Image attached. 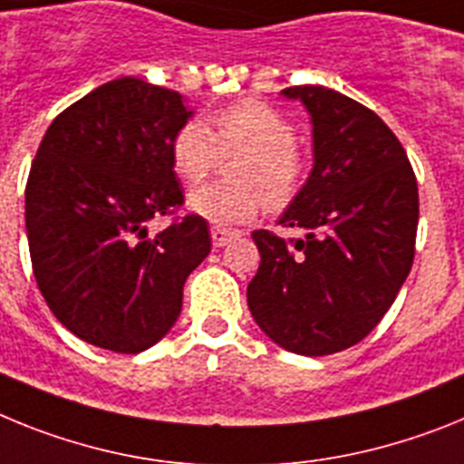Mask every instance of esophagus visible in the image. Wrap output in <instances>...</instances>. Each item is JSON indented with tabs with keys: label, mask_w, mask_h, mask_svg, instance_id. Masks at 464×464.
I'll return each mask as SVG.
<instances>
[{
	"label": "esophagus",
	"mask_w": 464,
	"mask_h": 464,
	"mask_svg": "<svg viewBox=\"0 0 464 464\" xmlns=\"http://www.w3.org/2000/svg\"><path fill=\"white\" fill-rule=\"evenodd\" d=\"M209 233H212V243H215V247H224V245L231 243L233 237L240 236V233L233 231V228H224V227H212L209 228Z\"/></svg>",
	"instance_id": "obj_1"
}]
</instances>
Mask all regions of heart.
Masks as SVG:
<instances>
[{
  "instance_id": "1",
  "label": "heart",
  "mask_w": 464,
  "mask_h": 464,
  "mask_svg": "<svg viewBox=\"0 0 464 464\" xmlns=\"http://www.w3.org/2000/svg\"><path fill=\"white\" fill-rule=\"evenodd\" d=\"M233 182L208 184L188 196V208L215 224H243L259 209L292 208L308 182V160L296 144V128L271 104L240 100L212 119V130L191 119L170 140V159L184 184L205 182L221 156H233Z\"/></svg>"
}]
</instances>
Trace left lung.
<instances>
[{
  "instance_id": "8db88e82",
  "label": "left lung",
  "mask_w": 464,
  "mask_h": 464,
  "mask_svg": "<svg viewBox=\"0 0 464 464\" xmlns=\"http://www.w3.org/2000/svg\"><path fill=\"white\" fill-rule=\"evenodd\" d=\"M313 116L315 168L282 215L304 237L255 231L247 287L256 324L289 353L322 357L360 343L397 299L416 255L418 182L381 116L324 86H289Z\"/></svg>"
}]
</instances>
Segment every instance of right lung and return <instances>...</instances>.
<instances>
[{
  "instance_id": "right-lung-1",
  "label": "right lung",
  "mask_w": 464,
  "mask_h": 464,
  "mask_svg": "<svg viewBox=\"0 0 464 464\" xmlns=\"http://www.w3.org/2000/svg\"><path fill=\"white\" fill-rule=\"evenodd\" d=\"M188 114L177 91L123 76L60 111L39 144L25 187L32 271L48 308L86 343L151 348L209 255L208 221L177 217L170 140ZM154 216L171 224L149 238Z\"/></svg>"
}]
</instances>
